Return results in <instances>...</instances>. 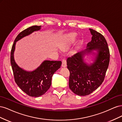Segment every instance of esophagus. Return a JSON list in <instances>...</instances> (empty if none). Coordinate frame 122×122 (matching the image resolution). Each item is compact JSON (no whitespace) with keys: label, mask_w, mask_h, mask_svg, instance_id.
I'll return each mask as SVG.
<instances>
[{"label":"esophagus","mask_w":122,"mask_h":122,"mask_svg":"<svg viewBox=\"0 0 122 122\" xmlns=\"http://www.w3.org/2000/svg\"><path fill=\"white\" fill-rule=\"evenodd\" d=\"M62 67H67V61L65 58H63L62 60Z\"/></svg>","instance_id":"esophagus-1"}]
</instances>
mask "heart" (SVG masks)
I'll list each match as a JSON object with an SVG mask.
<instances>
[{
	"instance_id": "1",
	"label": "heart",
	"mask_w": 122,
	"mask_h": 122,
	"mask_svg": "<svg viewBox=\"0 0 122 122\" xmlns=\"http://www.w3.org/2000/svg\"><path fill=\"white\" fill-rule=\"evenodd\" d=\"M75 34H71L69 36V38L68 40L66 41L65 42L62 43L61 46V49L62 50H66L68 49L69 47L71 45V44L74 42L75 40Z\"/></svg>"
}]
</instances>
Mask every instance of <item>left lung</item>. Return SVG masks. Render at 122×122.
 <instances>
[{
  "mask_svg": "<svg viewBox=\"0 0 122 122\" xmlns=\"http://www.w3.org/2000/svg\"><path fill=\"white\" fill-rule=\"evenodd\" d=\"M90 30L92 37L87 48L67 60L70 71L69 88L80 96L90 95L100 86L104 80L109 63V50L105 38L93 29ZM94 50L98 51L95 60L92 64L87 65L84 61V55Z\"/></svg>",
  "mask_w": 122,
  "mask_h": 122,
  "instance_id": "obj_1",
  "label": "left lung"
}]
</instances>
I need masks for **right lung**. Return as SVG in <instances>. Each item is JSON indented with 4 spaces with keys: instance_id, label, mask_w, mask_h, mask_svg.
Listing matches in <instances>:
<instances>
[{
    "instance_id": "right-lung-1",
    "label": "right lung",
    "mask_w": 122,
    "mask_h": 122,
    "mask_svg": "<svg viewBox=\"0 0 122 122\" xmlns=\"http://www.w3.org/2000/svg\"><path fill=\"white\" fill-rule=\"evenodd\" d=\"M41 26H32L21 31L15 40L10 52V64L15 81L24 93L33 97H40L48 90L52 75L61 65V61H45L34 71L28 72L20 68L15 61L14 52L16 42L33 32L39 30Z\"/></svg>"
}]
</instances>
